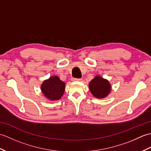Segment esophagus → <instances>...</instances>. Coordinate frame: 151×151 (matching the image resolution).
<instances>
[{
    "mask_svg": "<svg viewBox=\"0 0 151 151\" xmlns=\"http://www.w3.org/2000/svg\"><path fill=\"white\" fill-rule=\"evenodd\" d=\"M73 81H81V78H72Z\"/></svg>",
    "mask_w": 151,
    "mask_h": 151,
    "instance_id": "esophagus-1",
    "label": "esophagus"
}]
</instances>
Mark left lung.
<instances>
[{"label":"left lung","mask_w":151,"mask_h":151,"mask_svg":"<svg viewBox=\"0 0 151 151\" xmlns=\"http://www.w3.org/2000/svg\"><path fill=\"white\" fill-rule=\"evenodd\" d=\"M89 88L94 97L98 99L104 98L109 94L111 86L107 80L97 76L89 82Z\"/></svg>","instance_id":"8db88e82"}]
</instances>
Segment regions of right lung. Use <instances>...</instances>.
<instances>
[{
  "mask_svg": "<svg viewBox=\"0 0 151 151\" xmlns=\"http://www.w3.org/2000/svg\"><path fill=\"white\" fill-rule=\"evenodd\" d=\"M41 91L45 97L51 101L59 100L65 91V83L56 76L45 81L41 85Z\"/></svg>",
  "mask_w": 151,
  "mask_h": 151,
  "instance_id": "obj_1",
  "label": "right lung"
}]
</instances>
